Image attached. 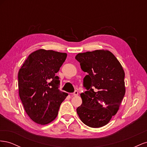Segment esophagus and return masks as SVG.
Returning <instances> with one entry per match:
<instances>
[{
	"label": "esophagus",
	"instance_id": "esophagus-1",
	"mask_svg": "<svg viewBox=\"0 0 147 147\" xmlns=\"http://www.w3.org/2000/svg\"><path fill=\"white\" fill-rule=\"evenodd\" d=\"M78 92L77 91H75L73 93H72V96H78Z\"/></svg>",
	"mask_w": 147,
	"mask_h": 147
}]
</instances>
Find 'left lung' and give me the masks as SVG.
Instances as JSON below:
<instances>
[{
    "label": "left lung",
    "mask_w": 147,
    "mask_h": 147,
    "mask_svg": "<svg viewBox=\"0 0 147 147\" xmlns=\"http://www.w3.org/2000/svg\"><path fill=\"white\" fill-rule=\"evenodd\" d=\"M75 59L88 73L83 79L87 91L80 94L82 104L77 109V114L89 127L104 126L117 113L125 94L124 70L108 50L78 53Z\"/></svg>",
    "instance_id": "obj_1"
}]
</instances>
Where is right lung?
I'll use <instances>...</instances> for the list:
<instances>
[{
  "instance_id": "obj_1",
  "label": "right lung",
  "mask_w": 147,
  "mask_h": 147,
  "mask_svg": "<svg viewBox=\"0 0 147 147\" xmlns=\"http://www.w3.org/2000/svg\"><path fill=\"white\" fill-rule=\"evenodd\" d=\"M67 57L65 53L40 49L29 55L18 72L19 95L33 121L47 124L54 120L68 96L59 90L56 74Z\"/></svg>"
}]
</instances>
